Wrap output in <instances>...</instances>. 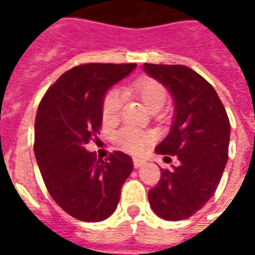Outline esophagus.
<instances>
[{
	"mask_svg": "<svg viewBox=\"0 0 255 255\" xmlns=\"http://www.w3.org/2000/svg\"><path fill=\"white\" fill-rule=\"evenodd\" d=\"M132 162H133V168H136V169H138V168H140V166L144 164V161L140 160V158H133Z\"/></svg>",
	"mask_w": 255,
	"mask_h": 255,
	"instance_id": "1",
	"label": "esophagus"
}]
</instances>
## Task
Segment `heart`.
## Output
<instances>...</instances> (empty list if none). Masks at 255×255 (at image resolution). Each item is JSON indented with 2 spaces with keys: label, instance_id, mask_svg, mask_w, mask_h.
Wrapping results in <instances>:
<instances>
[{
  "label": "heart",
  "instance_id": "b5f03b06",
  "mask_svg": "<svg viewBox=\"0 0 255 255\" xmlns=\"http://www.w3.org/2000/svg\"><path fill=\"white\" fill-rule=\"evenodd\" d=\"M131 91L143 102L147 109L153 106H162L166 100L164 86L154 79L142 76L131 84ZM122 111V94L119 90L108 91L102 102V116L106 122L116 120ZM117 146L128 153H142L150 142L149 133L139 131L136 128H123L115 136Z\"/></svg>",
  "mask_w": 255,
  "mask_h": 255
}]
</instances>
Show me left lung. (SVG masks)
Masks as SVG:
<instances>
[{"label": "left lung", "instance_id": "obj_1", "mask_svg": "<svg viewBox=\"0 0 255 255\" xmlns=\"http://www.w3.org/2000/svg\"><path fill=\"white\" fill-rule=\"evenodd\" d=\"M144 72L171 93L175 115L157 154L176 155L180 164L161 169L149 203L168 221L188 219L213 197L228 160L231 126L212 84L186 65L143 64ZM169 158V157H165Z\"/></svg>", "mask_w": 255, "mask_h": 255}]
</instances>
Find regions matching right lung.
Segmentation results:
<instances>
[{
  "label": "right lung",
  "instance_id": "right-lung-1",
  "mask_svg": "<svg viewBox=\"0 0 255 255\" xmlns=\"http://www.w3.org/2000/svg\"><path fill=\"white\" fill-rule=\"evenodd\" d=\"M136 64H84L61 75L42 98L35 119L34 151L52 198L72 217L87 223L116 210L133 169L123 151L97 160L86 144L100 132L108 90Z\"/></svg>",
  "mask_w": 255,
  "mask_h": 255
}]
</instances>
